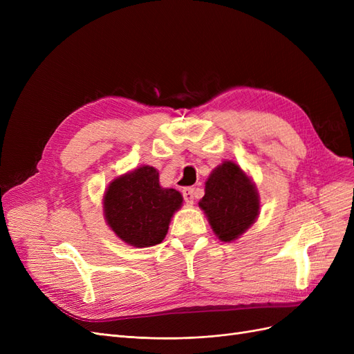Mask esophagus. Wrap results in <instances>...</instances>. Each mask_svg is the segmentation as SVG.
<instances>
[{
  "instance_id": "obj_1",
  "label": "esophagus",
  "mask_w": 354,
  "mask_h": 354,
  "mask_svg": "<svg viewBox=\"0 0 354 354\" xmlns=\"http://www.w3.org/2000/svg\"><path fill=\"white\" fill-rule=\"evenodd\" d=\"M181 194H183L185 202L187 203V205H192V203H194V199H195V190H194V187H183V190H181Z\"/></svg>"
}]
</instances>
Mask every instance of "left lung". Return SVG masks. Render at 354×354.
Returning <instances> with one entry per match:
<instances>
[{"label": "left lung", "mask_w": 354, "mask_h": 354, "mask_svg": "<svg viewBox=\"0 0 354 354\" xmlns=\"http://www.w3.org/2000/svg\"><path fill=\"white\" fill-rule=\"evenodd\" d=\"M199 207L218 239L232 242L259 217L260 199L255 185L242 168L224 160L209 174Z\"/></svg>", "instance_id": "obj_1"}]
</instances>
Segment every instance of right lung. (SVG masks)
I'll return each mask as SVG.
<instances>
[{
    "label": "right lung",
    "instance_id": "add662e5",
    "mask_svg": "<svg viewBox=\"0 0 354 354\" xmlns=\"http://www.w3.org/2000/svg\"><path fill=\"white\" fill-rule=\"evenodd\" d=\"M183 196L159 185L156 168L143 165L115 178L103 198L108 226L125 243L147 248L164 241Z\"/></svg>",
    "mask_w": 354,
    "mask_h": 354
}]
</instances>
